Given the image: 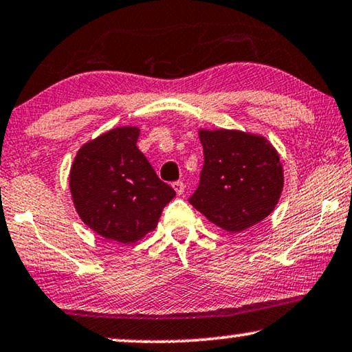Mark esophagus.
Returning <instances> with one entry per match:
<instances>
[{"label": "esophagus", "instance_id": "obj_1", "mask_svg": "<svg viewBox=\"0 0 352 352\" xmlns=\"http://www.w3.org/2000/svg\"><path fill=\"white\" fill-rule=\"evenodd\" d=\"M173 186V190H175V193L177 195H184V191H185V184L184 182H175V184L172 185Z\"/></svg>", "mask_w": 352, "mask_h": 352}]
</instances>
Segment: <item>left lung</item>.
Masks as SVG:
<instances>
[{
  "instance_id": "8db88e82",
  "label": "left lung",
  "mask_w": 352,
  "mask_h": 352,
  "mask_svg": "<svg viewBox=\"0 0 352 352\" xmlns=\"http://www.w3.org/2000/svg\"><path fill=\"white\" fill-rule=\"evenodd\" d=\"M204 166L190 203L209 222L230 233L269 217L283 191L280 154L259 133L199 129Z\"/></svg>"
}]
</instances>
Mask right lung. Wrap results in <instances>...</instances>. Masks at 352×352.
I'll use <instances>...</instances> for the list:
<instances>
[{
  "label": "right lung",
  "instance_id": "right-lung-1",
  "mask_svg": "<svg viewBox=\"0 0 352 352\" xmlns=\"http://www.w3.org/2000/svg\"><path fill=\"white\" fill-rule=\"evenodd\" d=\"M140 129L116 127L75 154L69 188L82 222L111 241L130 245L157 227L175 196L137 146Z\"/></svg>",
  "mask_w": 352,
  "mask_h": 352
}]
</instances>
